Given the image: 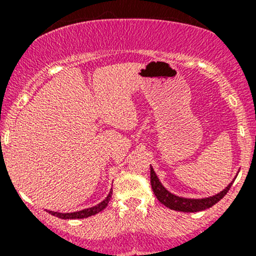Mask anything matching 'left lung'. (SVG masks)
I'll use <instances>...</instances> for the list:
<instances>
[{
	"label": "left lung",
	"mask_w": 256,
	"mask_h": 256,
	"mask_svg": "<svg viewBox=\"0 0 256 256\" xmlns=\"http://www.w3.org/2000/svg\"><path fill=\"white\" fill-rule=\"evenodd\" d=\"M151 167V186L152 190H154V196H156L157 200L162 203L164 206H166L167 208L174 209V210L178 212H187V213H193V212H200L204 210V209L210 208L212 206H214L216 203H218L224 196L226 194V192L229 190L230 186L233 184L234 180L224 188L223 190L218 192L216 194L209 196V197L204 198H186L180 197V196L174 194V193L170 192L166 187L161 183V180L157 177L156 172L154 171V167Z\"/></svg>",
	"instance_id": "1"
}]
</instances>
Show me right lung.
Returning <instances> with one entry per match:
<instances>
[{
    "label": "right lung",
    "mask_w": 256,
    "mask_h": 256,
    "mask_svg": "<svg viewBox=\"0 0 256 256\" xmlns=\"http://www.w3.org/2000/svg\"><path fill=\"white\" fill-rule=\"evenodd\" d=\"M112 190H110L109 194L106 196V198H105L102 202H100L99 204L94 206V207L85 208V209H82V210H78V212H72V213H59V212H53V210H48V213H50L52 216H58V218H62V219L88 218V216L98 214L99 212H102V209L106 207L108 203H109V200H110V198H112Z\"/></svg>",
    "instance_id": "right-lung-1"
}]
</instances>
